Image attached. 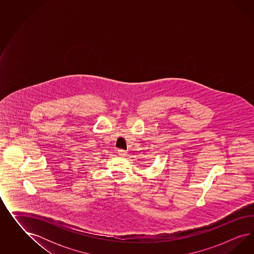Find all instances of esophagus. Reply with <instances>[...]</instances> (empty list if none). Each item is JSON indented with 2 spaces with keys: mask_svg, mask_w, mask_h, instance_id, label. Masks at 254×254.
Wrapping results in <instances>:
<instances>
[{
  "mask_svg": "<svg viewBox=\"0 0 254 254\" xmlns=\"http://www.w3.org/2000/svg\"><path fill=\"white\" fill-rule=\"evenodd\" d=\"M117 154L119 156H121V157H126L127 154V152L126 151H124V150H118L117 151Z\"/></svg>",
  "mask_w": 254,
  "mask_h": 254,
  "instance_id": "esophagus-1",
  "label": "esophagus"
}]
</instances>
